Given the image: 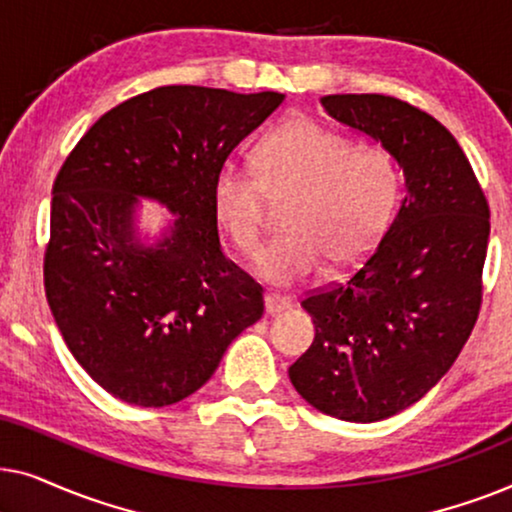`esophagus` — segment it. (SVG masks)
Returning <instances> with one entry per match:
<instances>
[{"label": "esophagus", "mask_w": 512, "mask_h": 512, "mask_svg": "<svg viewBox=\"0 0 512 512\" xmlns=\"http://www.w3.org/2000/svg\"><path fill=\"white\" fill-rule=\"evenodd\" d=\"M286 310H291V298L282 296V293H265V312L268 314H282Z\"/></svg>", "instance_id": "1"}]
</instances>
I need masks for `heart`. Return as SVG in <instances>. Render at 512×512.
<instances>
[{"label": "heart", "mask_w": 512, "mask_h": 512, "mask_svg": "<svg viewBox=\"0 0 512 512\" xmlns=\"http://www.w3.org/2000/svg\"><path fill=\"white\" fill-rule=\"evenodd\" d=\"M251 170L219 167L212 212L230 244L254 258L265 230V198H286L284 230L258 258V272L282 286L310 279L324 258L345 268L366 256L387 230L401 193L394 153L356 144L307 118L258 139Z\"/></svg>", "instance_id": "obj_1"}]
</instances>
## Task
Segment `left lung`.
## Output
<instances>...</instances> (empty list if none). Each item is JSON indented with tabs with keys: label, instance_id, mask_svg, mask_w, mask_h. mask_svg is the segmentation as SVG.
<instances>
[{
	"label": "left lung",
	"instance_id": "8db88e82",
	"mask_svg": "<svg viewBox=\"0 0 512 512\" xmlns=\"http://www.w3.org/2000/svg\"><path fill=\"white\" fill-rule=\"evenodd\" d=\"M405 172V198L363 268L303 298L314 342L289 368L312 408L380 422L419 401L466 345L482 305L489 205L445 125L396 97L328 95Z\"/></svg>",
	"mask_w": 512,
	"mask_h": 512
}]
</instances>
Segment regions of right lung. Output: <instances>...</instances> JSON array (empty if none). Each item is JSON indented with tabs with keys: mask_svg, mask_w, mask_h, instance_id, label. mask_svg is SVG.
<instances>
[{
	"mask_svg": "<svg viewBox=\"0 0 512 512\" xmlns=\"http://www.w3.org/2000/svg\"><path fill=\"white\" fill-rule=\"evenodd\" d=\"M282 93L163 86L79 139L53 184L44 286L69 352L111 396L184 401L263 314V286L221 254L212 181ZM135 194L178 214L156 250L131 240Z\"/></svg>",
	"mask_w": 512,
	"mask_h": 512,
	"instance_id": "add662e5",
	"label": "right lung"
}]
</instances>
